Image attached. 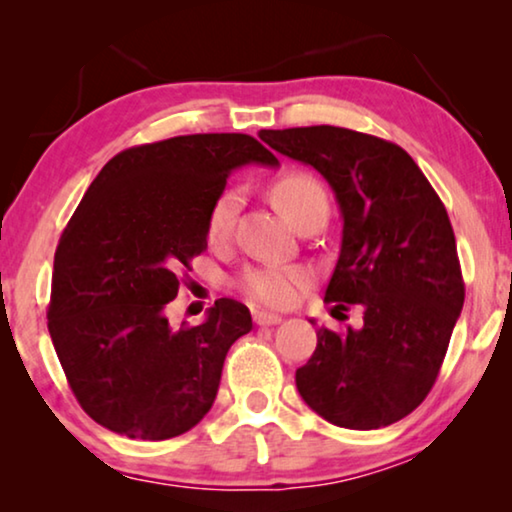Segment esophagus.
<instances>
[{"label":"esophagus","instance_id":"1","mask_svg":"<svg viewBox=\"0 0 512 512\" xmlns=\"http://www.w3.org/2000/svg\"><path fill=\"white\" fill-rule=\"evenodd\" d=\"M254 321L258 326H275L282 321V317H279V314H272V312H254Z\"/></svg>","mask_w":512,"mask_h":512}]
</instances>
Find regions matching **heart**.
I'll return each mask as SVG.
<instances>
[{
    "instance_id": "b5f03b06",
    "label": "heart",
    "mask_w": 512,
    "mask_h": 512,
    "mask_svg": "<svg viewBox=\"0 0 512 512\" xmlns=\"http://www.w3.org/2000/svg\"><path fill=\"white\" fill-rule=\"evenodd\" d=\"M272 202L279 212L289 219L293 226L317 209H328V195L321 181L310 172L291 170L279 174L270 188ZM240 191L237 188H223L216 195L207 214V237L212 242H223L233 230L237 209H240ZM310 282V270L300 265H279L263 263L251 265L237 279V286L251 303L265 307H286L300 296Z\"/></svg>"
}]
</instances>
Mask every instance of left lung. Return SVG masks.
Wrapping results in <instances>:
<instances>
[{"mask_svg":"<svg viewBox=\"0 0 512 512\" xmlns=\"http://www.w3.org/2000/svg\"><path fill=\"white\" fill-rule=\"evenodd\" d=\"M272 149L312 165L342 214L340 258L326 289L333 312L356 305L361 328H319L296 370L303 401L335 426L382 429L429 396L464 307V277L447 209L401 146L310 125L261 130Z\"/></svg>","mask_w":512,"mask_h":512,"instance_id":"left-lung-1","label":"left lung"}]
</instances>
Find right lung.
<instances>
[{"instance_id": "1", "label": "right lung", "mask_w": 512, "mask_h": 512, "mask_svg": "<svg viewBox=\"0 0 512 512\" xmlns=\"http://www.w3.org/2000/svg\"><path fill=\"white\" fill-rule=\"evenodd\" d=\"M277 165L249 135L212 132L132 146L97 174L62 230L48 333L76 401L104 429L167 440L212 408L247 305L219 298L174 331L179 272L207 249V214L235 167Z\"/></svg>"}]
</instances>
